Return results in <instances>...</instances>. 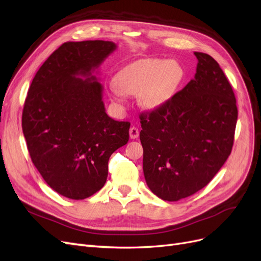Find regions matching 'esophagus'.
<instances>
[{"label": "esophagus", "instance_id": "obj_1", "mask_svg": "<svg viewBox=\"0 0 261 261\" xmlns=\"http://www.w3.org/2000/svg\"><path fill=\"white\" fill-rule=\"evenodd\" d=\"M129 136H130V139L132 140L137 139L139 137V129L136 127H131L129 130Z\"/></svg>", "mask_w": 261, "mask_h": 261}]
</instances>
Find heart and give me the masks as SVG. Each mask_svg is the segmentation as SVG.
Listing matches in <instances>:
<instances>
[{"label": "heart", "instance_id": "heart-1", "mask_svg": "<svg viewBox=\"0 0 261 261\" xmlns=\"http://www.w3.org/2000/svg\"><path fill=\"white\" fill-rule=\"evenodd\" d=\"M183 68L174 61L147 58L132 62L116 74L109 85L113 96L121 102L124 94L138 95L141 105L157 111L169 103L183 80Z\"/></svg>", "mask_w": 261, "mask_h": 261}]
</instances>
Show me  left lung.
Masks as SVG:
<instances>
[{
  "mask_svg": "<svg viewBox=\"0 0 261 261\" xmlns=\"http://www.w3.org/2000/svg\"><path fill=\"white\" fill-rule=\"evenodd\" d=\"M194 54V78L164 107L140 117L145 181L168 201L195 194L212 181L231 154L237 127V99L219 64Z\"/></svg>",
  "mask_w": 261,
  "mask_h": 261,
  "instance_id": "8db88e82",
  "label": "left lung"
}]
</instances>
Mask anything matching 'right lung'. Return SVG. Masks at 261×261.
Returning a JSON list of instances; mask_svg holds the SVG:
<instances>
[{
    "label": "right lung",
    "mask_w": 261,
    "mask_h": 261,
    "mask_svg": "<svg viewBox=\"0 0 261 261\" xmlns=\"http://www.w3.org/2000/svg\"><path fill=\"white\" fill-rule=\"evenodd\" d=\"M117 49L112 41L66 42L33 78L22 132L33 165L47 186L70 199L104 187L108 159L129 141L130 123L106 114L97 74Z\"/></svg>",
    "instance_id": "right-lung-1"
}]
</instances>
